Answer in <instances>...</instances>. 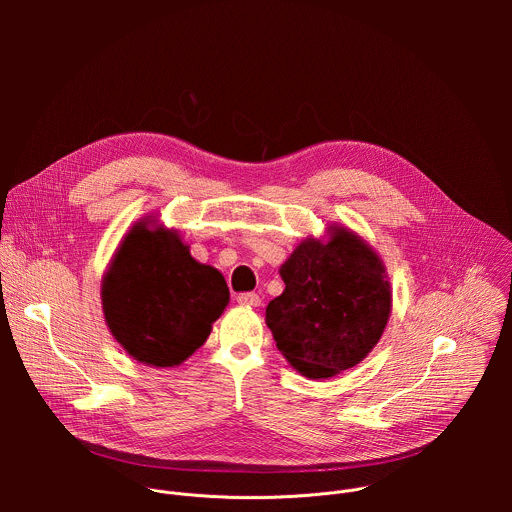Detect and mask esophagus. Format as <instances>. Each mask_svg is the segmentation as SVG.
Instances as JSON below:
<instances>
[{"mask_svg":"<svg viewBox=\"0 0 512 512\" xmlns=\"http://www.w3.org/2000/svg\"><path fill=\"white\" fill-rule=\"evenodd\" d=\"M237 302L241 306H249V308H259L261 306V298L257 294H251V291H249V294H239Z\"/></svg>","mask_w":512,"mask_h":512,"instance_id":"1","label":"esophagus"}]
</instances>
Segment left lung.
<instances>
[{
	"instance_id": "8db88e82",
	"label": "left lung",
	"mask_w": 512,
	"mask_h": 512,
	"mask_svg": "<svg viewBox=\"0 0 512 512\" xmlns=\"http://www.w3.org/2000/svg\"><path fill=\"white\" fill-rule=\"evenodd\" d=\"M283 294L265 322L285 360L308 379H330L367 358L381 340L393 291L381 255L338 223L304 239L279 267Z\"/></svg>"
}]
</instances>
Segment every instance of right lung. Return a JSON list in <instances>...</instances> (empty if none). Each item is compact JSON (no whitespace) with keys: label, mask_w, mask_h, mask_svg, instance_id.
Returning <instances> with one entry per match:
<instances>
[{"label":"right lung","mask_w":512,"mask_h":512,"mask_svg":"<svg viewBox=\"0 0 512 512\" xmlns=\"http://www.w3.org/2000/svg\"><path fill=\"white\" fill-rule=\"evenodd\" d=\"M223 273L198 263L178 231L143 216L123 235L101 279L103 316L137 362L180 367L229 304Z\"/></svg>","instance_id":"obj_1"}]
</instances>
